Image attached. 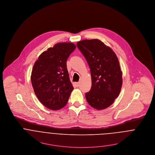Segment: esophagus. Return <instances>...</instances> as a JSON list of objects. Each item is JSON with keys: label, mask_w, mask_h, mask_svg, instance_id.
Instances as JSON below:
<instances>
[{"label": "esophagus", "mask_w": 155, "mask_h": 155, "mask_svg": "<svg viewBox=\"0 0 155 155\" xmlns=\"http://www.w3.org/2000/svg\"><path fill=\"white\" fill-rule=\"evenodd\" d=\"M79 84H80V82H75V83H74V84H75V86H76V87H78V86H79Z\"/></svg>", "instance_id": "obj_1"}]
</instances>
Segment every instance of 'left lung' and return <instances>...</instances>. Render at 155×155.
<instances>
[{
  "label": "left lung",
  "mask_w": 155,
  "mask_h": 155,
  "mask_svg": "<svg viewBox=\"0 0 155 155\" xmlns=\"http://www.w3.org/2000/svg\"><path fill=\"white\" fill-rule=\"evenodd\" d=\"M77 46L89 66L92 86L85 97L88 104L98 110L112 105L121 91L122 71L113 50L98 39L84 40Z\"/></svg>",
  "instance_id": "left-lung-1"
}]
</instances>
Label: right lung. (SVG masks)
Listing matches in <instances>:
<instances>
[{
  "instance_id": "add662e5",
  "label": "right lung",
  "mask_w": 155,
  "mask_h": 155,
  "mask_svg": "<svg viewBox=\"0 0 155 155\" xmlns=\"http://www.w3.org/2000/svg\"><path fill=\"white\" fill-rule=\"evenodd\" d=\"M75 48L72 42L57 43L41 53L34 64L31 80L34 92L50 110L64 107L73 90L66 61Z\"/></svg>"
}]
</instances>
